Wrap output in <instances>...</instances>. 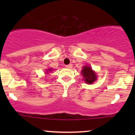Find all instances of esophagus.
I'll return each mask as SVG.
<instances>
[{"instance_id":"1","label":"esophagus","mask_w":135,"mask_h":135,"mask_svg":"<svg viewBox=\"0 0 135 135\" xmlns=\"http://www.w3.org/2000/svg\"><path fill=\"white\" fill-rule=\"evenodd\" d=\"M66 69H72V68H73V65H71V64H70V65H66Z\"/></svg>"}]
</instances>
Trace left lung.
I'll return each instance as SVG.
<instances>
[{"instance_id": "left-lung-1", "label": "left lung", "mask_w": 135, "mask_h": 135, "mask_svg": "<svg viewBox=\"0 0 135 135\" xmlns=\"http://www.w3.org/2000/svg\"><path fill=\"white\" fill-rule=\"evenodd\" d=\"M81 74L84 77V80L86 84H91L97 80L96 73L92 70L91 66H85L81 70Z\"/></svg>"}]
</instances>
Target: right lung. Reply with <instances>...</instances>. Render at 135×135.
<instances>
[{"instance_id": "right-lung-1", "label": "right lung", "mask_w": 135, "mask_h": 135, "mask_svg": "<svg viewBox=\"0 0 135 135\" xmlns=\"http://www.w3.org/2000/svg\"><path fill=\"white\" fill-rule=\"evenodd\" d=\"M48 70H49V71H50V72H51V71H52V69H49ZM47 73H48V71H47Z\"/></svg>"}]
</instances>
